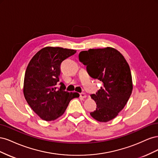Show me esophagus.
<instances>
[{
    "mask_svg": "<svg viewBox=\"0 0 158 158\" xmlns=\"http://www.w3.org/2000/svg\"><path fill=\"white\" fill-rule=\"evenodd\" d=\"M80 97L82 98H86V94L84 93H81V94H80Z\"/></svg>",
    "mask_w": 158,
    "mask_h": 158,
    "instance_id": "1",
    "label": "esophagus"
}]
</instances>
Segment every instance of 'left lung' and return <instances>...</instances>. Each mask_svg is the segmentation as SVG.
<instances>
[{
  "label": "left lung",
  "instance_id": "8db88e82",
  "mask_svg": "<svg viewBox=\"0 0 158 158\" xmlns=\"http://www.w3.org/2000/svg\"><path fill=\"white\" fill-rule=\"evenodd\" d=\"M79 60L86 66L91 77L103 85L91 95L97 105L91 116L99 122L112 120L125 107L132 94V75L126 59L117 49L108 47L81 51Z\"/></svg>",
  "mask_w": 158,
  "mask_h": 158
}]
</instances>
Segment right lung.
Returning a JSON list of instances; mask_svg holds the SVG:
<instances>
[{
	"instance_id": "add662e5",
	"label": "right lung",
	"mask_w": 158,
	"mask_h": 158,
	"mask_svg": "<svg viewBox=\"0 0 158 158\" xmlns=\"http://www.w3.org/2000/svg\"><path fill=\"white\" fill-rule=\"evenodd\" d=\"M76 50L46 47L32 57L26 70L23 95L28 105L41 119L53 121L63 115L71 99L78 98L77 92L65 91L59 82L60 64Z\"/></svg>"
}]
</instances>
